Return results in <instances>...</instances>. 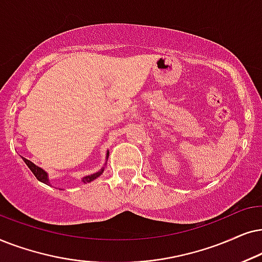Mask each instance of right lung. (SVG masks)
I'll return each instance as SVG.
<instances>
[{"label":"right lung","instance_id":"obj_1","mask_svg":"<svg viewBox=\"0 0 262 262\" xmlns=\"http://www.w3.org/2000/svg\"><path fill=\"white\" fill-rule=\"evenodd\" d=\"M107 157H109V151L106 152V158H105L106 162H107ZM21 158H23L24 162H25L26 165L30 167L31 171L33 172V175L37 177L38 181H40V182H43V183H45V184H48V186H50V180H49V175H48V172L45 171L44 169H41V167L36 165V164L31 162V160L24 158V157H21ZM106 162H105V164H104V165H103L102 169L99 170V171H97V172H95V173H91V175H89V176L82 177L81 182H82V183H90V182H92L93 180H96L97 177H99L100 175H102V173L104 172V169H105Z\"/></svg>","mask_w":262,"mask_h":262}]
</instances>
